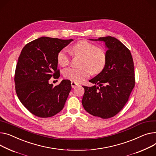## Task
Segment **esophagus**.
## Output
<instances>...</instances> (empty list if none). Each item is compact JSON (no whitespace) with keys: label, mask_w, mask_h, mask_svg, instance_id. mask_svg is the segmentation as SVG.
Masks as SVG:
<instances>
[{"label":"esophagus","mask_w":156,"mask_h":156,"mask_svg":"<svg viewBox=\"0 0 156 156\" xmlns=\"http://www.w3.org/2000/svg\"><path fill=\"white\" fill-rule=\"evenodd\" d=\"M71 87L73 88H75L77 86H78V84L76 83L75 82V81H71Z\"/></svg>","instance_id":"obj_1"}]
</instances>
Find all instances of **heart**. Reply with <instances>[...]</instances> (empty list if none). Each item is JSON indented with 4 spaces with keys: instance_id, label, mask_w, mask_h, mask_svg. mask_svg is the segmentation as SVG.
<instances>
[{
    "instance_id": "1",
    "label": "heart",
    "mask_w": 156,
    "mask_h": 156,
    "mask_svg": "<svg viewBox=\"0 0 156 156\" xmlns=\"http://www.w3.org/2000/svg\"><path fill=\"white\" fill-rule=\"evenodd\" d=\"M71 51L75 56L83 57L81 68L69 67L63 71V76L76 83L87 79L90 73L97 75L105 68L107 64V54L104 49L98 48L97 45L87 41H80L75 44ZM57 61L61 66H67L70 58L65 49H61L58 54Z\"/></svg>"
}]
</instances>
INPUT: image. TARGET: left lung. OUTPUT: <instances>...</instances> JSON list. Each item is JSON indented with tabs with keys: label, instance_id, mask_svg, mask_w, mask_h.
I'll return each mask as SVG.
<instances>
[{
	"label": "left lung",
	"instance_id": "obj_1",
	"mask_svg": "<svg viewBox=\"0 0 156 156\" xmlns=\"http://www.w3.org/2000/svg\"><path fill=\"white\" fill-rule=\"evenodd\" d=\"M90 40L105 43L107 64L89 81L98 86H83L85 93L82 105L91 115L106 119L117 115L129 100L135 86L133 61L130 50L115 37Z\"/></svg>",
	"mask_w": 156,
	"mask_h": 156
}]
</instances>
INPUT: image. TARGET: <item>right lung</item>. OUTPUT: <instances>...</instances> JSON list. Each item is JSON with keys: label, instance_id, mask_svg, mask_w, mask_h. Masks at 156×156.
I'll return each mask as SVG.
<instances>
[{"label": "right lung", "instance_id": "right-lung-1", "mask_svg": "<svg viewBox=\"0 0 156 156\" xmlns=\"http://www.w3.org/2000/svg\"><path fill=\"white\" fill-rule=\"evenodd\" d=\"M73 41L41 37L21 51L15 71L16 91L22 104L37 117H53L65 106L71 89L70 81L63 80L54 87L49 80L59 77L58 54Z\"/></svg>", "mask_w": 156, "mask_h": 156}]
</instances>
